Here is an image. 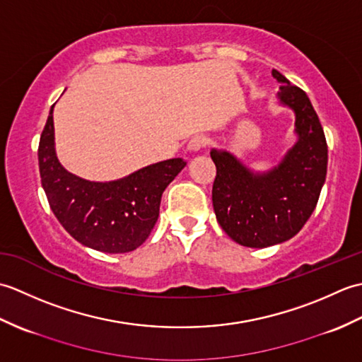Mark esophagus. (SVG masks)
<instances>
[{
  "instance_id": "1",
  "label": "esophagus",
  "mask_w": 362,
  "mask_h": 362,
  "mask_svg": "<svg viewBox=\"0 0 362 362\" xmlns=\"http://www.w3.org/2000/svg\"><path fill=\"white\" fill-rule=\"evenodd\" d=\"M206 144H209V138H206L205 135H194L188 143V151L199 152L201 149H204Z\"/></svg>"
}]
</instances>
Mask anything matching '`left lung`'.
<instances>
[{"instance_id":"1","label":"left lung","mask_w":362,"mask_h":362,"mask_svg":"<svg viewBox=\"0 0 362 362\" xmlns=\"http://www.w3.org/2000/svg\"><path fill=\"white\" fill-rule=\"evenodd\" d=\"M279 103L296 115L297 141L276 166L255 173L224 149H211L216 165L213 209L222 230L238 244L263 249L291 240L310 219L325 183L328 148L324 129L302 88L272 70Z\"/></svg>"}]
</instances>
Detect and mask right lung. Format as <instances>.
I'll list each match as a JSON object with an SVG mask.
<instances>
[{"label":"right lung","instance_id":"1","mask_svg":"<svg viewBox=\"0 0 362 362\" xmlns=\"http://www.w3.org/2000/svg\"><path fill=\"white\" fill-rule=\"evenodd\" d=\"M52 110L54 105L38 144V168L57 221L90 249L126 253L140 247L158 219L161 194L187 161H158L110 182L86 180L66 171L57 158Z\"/></svg>","mask_w":362,"mask_h":362}]
</instances>
